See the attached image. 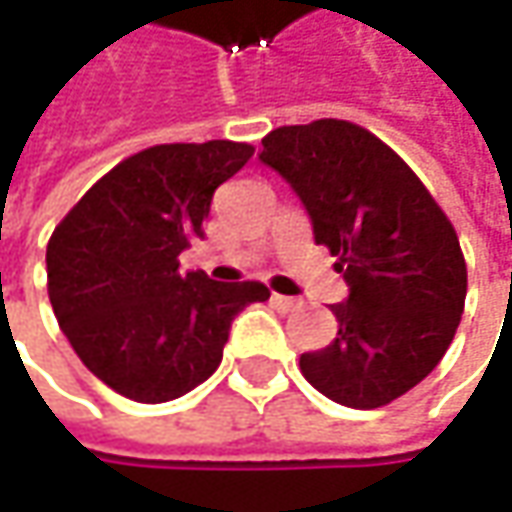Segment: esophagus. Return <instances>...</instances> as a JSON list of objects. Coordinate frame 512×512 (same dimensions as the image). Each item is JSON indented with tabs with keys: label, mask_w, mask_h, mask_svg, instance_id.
Here are the masks:
<instances>
[{
	"label": "esophagus",
	"mask_w": 512,
	"mask_h": 512,
	"mask_svg": "<svg viewBox=\"0 0 512 512\" xmlns=\"http://www.w3.org/2000/svg\"><path fill=\"white\" fill-rule=\"evenodd\" d=\"M272 300H275L278 309H295V306H298V300L289 298V295H272Z\"/></svg>",
	"instance_id": "esophagus-1"
}]
</instances>
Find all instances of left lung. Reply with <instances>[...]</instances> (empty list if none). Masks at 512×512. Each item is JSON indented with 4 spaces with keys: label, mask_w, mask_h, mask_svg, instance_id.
Instances as JSON below:
<instances>
[{
    "label": "left lung",
    "mask_w": 512,
    "mask_h": 512,
    "mask_svg": "<svg viewBox=\"0 0 512 512\" xmlns=\"http://www.w3.org/2000/svg\"><path fill=\"white\" fill-rule=\"evenodd\" d=\"M260 163L298 194L349 286L332 306L335 341L300 355L303 378L352 410L401 398L438 367L464 312L453 223L389 145L346 120L275 128Z\"/></svg>",
    "instance_id": "obj_1"
}]
</instances>
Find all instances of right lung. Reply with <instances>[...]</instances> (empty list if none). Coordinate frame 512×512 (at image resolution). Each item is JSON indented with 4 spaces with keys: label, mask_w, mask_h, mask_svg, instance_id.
Wrapping results in <instances>:
<instances>
[{
    "label": "right lung",
    "mask_w": 512,
    "mask_h": 512,
    "mask_svg": "<svg viewBox=\"0 0 512 512\" xmlns=\"http://www.w3.org/2000/svg\"><path fill=\"white\" fill-rule=\"evenodd\" d=\"M232 140L145 148L82 194L51 234L48 298L82 364L120 395L163 404L220 367L237 312L269 298L257 280L180 272L214 191L252 160Z\"/></svg>",
    "instance_id": "obj_1"
}]
</instances>
